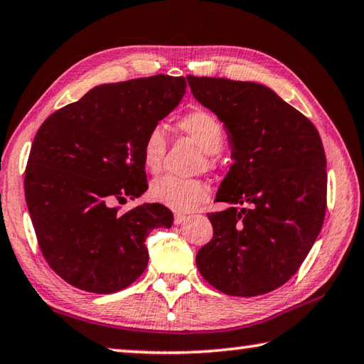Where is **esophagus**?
Wrapping results in <instances>:
<instances>
[{"label":"esophagus","mask_w":364,"mask_h":364,"mask_svg":"<svg viewBox=\"0 0 364 364\" xmlns=\"http://www.w3.org/2000/svg\"><path fill=\"white\" fill-rule=\"evenodd\" d=\"M186 220H188L186 215H183V213H175V218H173L175 225H181V223H184V221H186Z\"/></svg>","instance_id":"1"}]
</instances>
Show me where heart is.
Wrapping results in <instances>:
<instances>
[{
	"label": "heart",
	"mask_w": 364,
	"mask_h": 364,
	"mask_svg": "<svg viewBox=\"0 0 364 364\" xmlns=\"http://www.w3.org/2000/svg\"><path fill=\"white\" fill-rule=\"evenodd\" d=\"M178 128L207 154V165L213 164V154H218L225 143L223 127L215 115L207 110H191L178 120ZM167 138L160 127H152L146 133L141 144L143 165L149 173L162 170ZM149 196L154 202L178 213H189L208 199V188L199 180H181L175 176H164L151 184Z\"/></svg>",
	"instance_id": "obj_1"
}]
</instances>
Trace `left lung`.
Listing matches in <instances>:
<instances>
[{
    "label": "left lung",
    "instance_id": "obj_1",
    "mask_svg": "<svg viewBox=\"0 0 364 364\" xmlns=\"http://www.w3.org/2000/svg\"><path fill=\"white\" fill-rule=\"evenodd\" d=\"M202 106L223 122L234 164L208 213L213 237L197 252L204 279L220 292L255 297L297 273L326 215V156L315 125L268 86L188 75Z\"/></svg>",
    "mask_w": 364,
    "mask_h": 364
}]
</instances>
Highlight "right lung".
Here are the masks:
<instances>
[{"label":"right lung","mask_w":364,"mask_h":364,"mask_svg":"<svg viewBox=\"0 0 364 364\" xmlns=\"http://www.w3.org/2000/svg\"><path fill=\"white\" fill-rule=\"evenodd\" d=\"M186 93L184 77L95 86L43 122L30 149L26 200L49 267L95 294L122 291L144 273L146 237L170 228L160 204L120 212L147 189L141 144Z\"/></svg>","instance_id":"obj_1"}]
</instances>
